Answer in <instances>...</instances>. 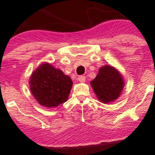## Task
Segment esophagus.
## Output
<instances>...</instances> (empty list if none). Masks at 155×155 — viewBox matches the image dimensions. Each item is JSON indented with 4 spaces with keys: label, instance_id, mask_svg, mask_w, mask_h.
Here are the masks:
<instances>
[{
    "label": "esophagus",
    "instance_id": "obj_1",
    "mask_svg": "<svg viewBox=\"0 0 155 155\" xmlns=\"http://www.w3.org/2000/svg\"><path fill=\"white\" fill-rule=\"evenodd\" d=\"M78 80H79L80 83H84L86 80V76H84V75H80V76L78 77Z\"/></svg>",
    "mask_w": 155,
    "mask_h": 155
}]
</instances>
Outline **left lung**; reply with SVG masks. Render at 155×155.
Segmentation results:
<instances>
[{"label":"left lung","instance_id":"1","mask_svg":"<svg viewBox=\"0 0 155 155\" xmlns=\"http://www.w3.org/2000/svg\"><path fill=\"white\" fill-rule=\"evenodd\" d=\"M91 84L97 98L103 103L114 102L119 97L124 87L121 75L110 65L101 68Z\"/></svg>","mask_w":155,"mask_h":155}]
</instances>
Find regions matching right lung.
<instances>
[{"mask_svg": "<svg viewBox=\"0 0 155 155\" xmlns=\"http://www.w3.org/2000/svg\"><path fill=\"white\" fill-rule=\"evenodd\" d=\"M30 80V88L34 97L41 106L49 108L65 102L72 87L68 75L48 63L41 64Z\"/></svg>", "mask_w": 155, "mask_h": 155, "instance_id": "1", "label": "right lung"}]
</instances>
